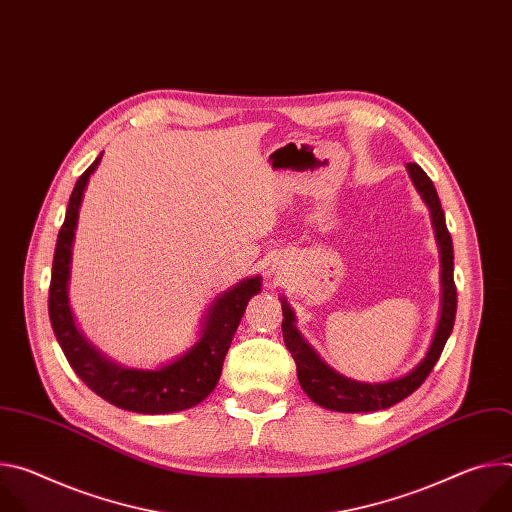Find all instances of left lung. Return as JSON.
<instances>
[{"label": "left lung", "instance_id": "obj_1", "mask_svg": "<svg viewBox=\"0 0 512 512\" xmlns=\"http://www.w3.org/2000/svg\"><path fill=\"white\" fill-rule=\"evenodd\" d=\"M407 172L413 180V186L421 194L423 202L429 208L431 225L435 231V241L440 245V257H442V314L440 322H437L431 346L425 354V358L417 364L413 371H409L405 377L387 381V383H360L352 381L348 377H342L334 369L316 354V350L304 340V336L296 328V314L289 308L285 298L281 300V332L283 342L287 350L296 360L298 369V381L306 395L318 403L324 409L340 411V413H369L379 409H389L395 403L409 397L413 391L419 389V385L427 379V375L433 371L435 362L440 360L442 350L452 334L454 320H456V308H458V294L454 283V245L450 231L446 227V216L442 210L440 196L435 192L433 182L429 176L417 166L407 164Z\"/></svg>", "mask_w": 512, "mask_h": 512}]
</instances>
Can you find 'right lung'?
<instances>
[{
    "label": "right lung",
    "instance_id": "right-lung-1",
    "mask_svg": "<svg viewBox=\"0 0 512 512\" xmlns=\"http://www.w3.org/2000/svg\"><path fill=\"white\" fill-rule=\"evenodd\" d=\"M103 154L85 170L70 194L64 223L58 233L48 314L54 336L81 381L99 397L119 409L145 415H164L190 409L204 401L223 373V362L247 310V304L261 291V277H247L214 298L202 324L198 342H194L176 360L160 369H129L101 354L77 328L68 306V279L72 261V243L79 223V208L91 174L97 170Z\"/></svg>",
    "mask_w": 512,
    "mask_h": 512
}]
</instances>
